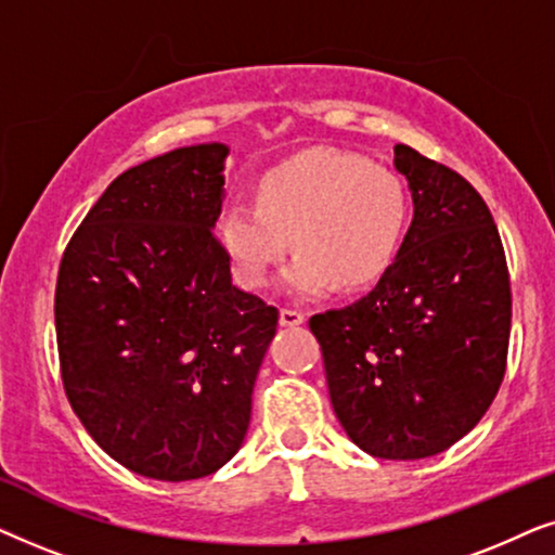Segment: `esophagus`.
Returning a JSON list of instances; mask_svg holds the SVG:
<instances>
[{
	"instance_id": "esophagus-1",
	"label": "esophagus",
	"mask_w": 555,
	"mask_h": 555,
	"mask_svg": "<svg viewBox=\"0 0 555 555\" xmlns=\"http://www.w3.org/2000/svg\"><path fill=\"white\" fill-rule=\"evenodd\" d=\"M302 323H306V315H302L300 310H293V308L280 310V325H285V328H295V325H302Z\"/></svg>"
}]
</instances>
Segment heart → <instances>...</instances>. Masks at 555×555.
<instances>
[{
  "label": "heart",
  "instance_id": "obj_1",
  "mask_svg": "<svg viewBox=\"0 0 555 555\" xmlns=\"http://www.w3.org/2000/svg\"><path fill=\"white\" fill-rule=\"evenodd\" d=\"M412 230V196L397 173L351 154L298 158L262 179L257 204H230L219 240L247 291L268 287L285 257L300 253L283 291L318 300L359 293L389 275Z\"/></svg>",
  "mask_w": 555,
  "mask_h": 555
}]
</instances>
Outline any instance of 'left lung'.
Returning <instances> with one entry per match:
<instances>
[{"mask_svg":"<svg viewBox=\"0 0 555 555\" xmlns=\"http://www.w3.org/2000/svg\"><path fill=\"white\" fill-rule=\"evenodd\" d=\"M412 192L404 253L366 298L310 318L333 412L378 460H422L467 435L503 384L511 278L482 196L397 143Z\"/></svg>","mask_w":555,"mask_h":555,"instance_id":"8db88e82","label":"left lung"}]
</instances>
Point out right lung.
Masks as SVG:
<instances>
[{"mask_svg":"<svg viewBox=\"0 0 555 555\" xmlns=\"http://www.w3.org/2000/svg\"><path fill=\"white\" fill-rule=\"evenodd\" d=\"M230 146L194 143L113 179L60 262L73 412L135 475L199 480L245 442L278 310L232 285L215 237Z\"/></svg>","mask_w":555,"mask_h":555,"instance_id":"1","label":"right lung"}]
</instances>
